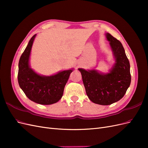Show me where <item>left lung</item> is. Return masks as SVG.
Here are the masks:
<instances>
[{"instance_id": "1", "label": "left lung", "mask_w": 148, "mask_h": 148, "mask_svg": "<svg viewBox=\"0 0 148 148\" xmlns=\"http://www.w3.org/2000/svg\"><path fill=\"white\" fill-rule=\"evenodd\" d=\"M106 37L116 62L110 73L104 75L95 70L78 69L89 99L94 103L104 106L122 99L131 83L130 65L122 43L109 33L106 34Z\"/></svg>"}]
</instances>
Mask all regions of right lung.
Masks as SVG:
<instances>
[{
    "label": "right lung",
    "instance_id": "1",
    "mask_svg": "<svg viewBox=\"0 0 148 148\" xmlns=\"http://www.w3.org/2000/svg\"><path fill=\"white\" fill-rule=\"evenodd\" d=\"M36 35L31 38L20 57L18 82L29 99L39 104L50 105L61 99L65 84L73 70H65L50 77H43L31 69L29 58Z\"/></svg>",
    "mask_w": 148,
    "mask_h": 148
}]
</instances>
